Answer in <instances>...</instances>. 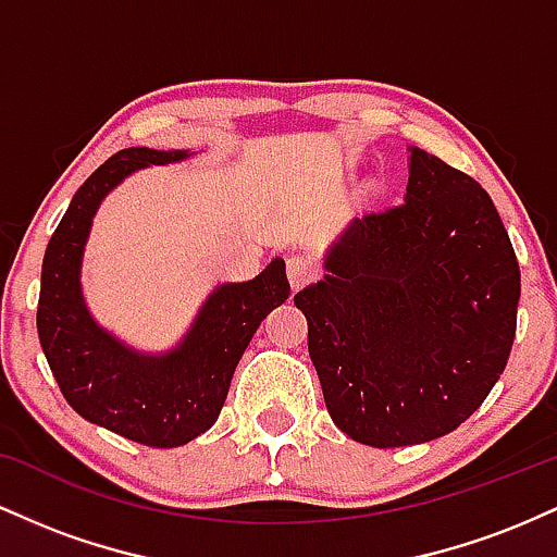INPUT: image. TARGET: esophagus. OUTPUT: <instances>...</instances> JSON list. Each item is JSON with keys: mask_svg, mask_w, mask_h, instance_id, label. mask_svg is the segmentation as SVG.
<instances>
[{"mask_svg": "<svg viewBox=\"0 0 557 557\" xmlns=\"http://www.w3.org/2000/svg\"><path fill=\"white\" fill-rule=\"evenodd\" d=\"M285 267H287V280H290V285L296 287V290L309 283L317 272L314 264H311V259H306L304 253H290L285 261Z\"/></svg>", "mask_w": 557, "mask_h": 557, "instance_id": "obj_1", "label": "esophagus"}]
</instances>
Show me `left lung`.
<instances>
[{"label": "left lung", "mask_w": 557, "mask_h": 557, "mask_svg": "<svg viewBox=\"0 0 557 557\" xmlns=\"http://www.w3.org/2000/svg\"><path fill=\"white\" fill-rule=\"evenodd\" d=\"M293 296L332 421L372 447L461 426L500 380L521 272L487 190L411 149L406 201L363 214Z\"/></svg>", "instance_id": "obj_1"}]
</instances>
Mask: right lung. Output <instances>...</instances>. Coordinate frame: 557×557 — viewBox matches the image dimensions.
<instances>
[{"label": "right lung", "instance_id": "obj_1", "mask_svg": "<svg viewBox=\"0 0 557 557\" xmlns=\"http://www.w3.org/2000/svg\"><path fill=\"white\" fill-rule=\"evenodd\" d=\"M185 157L136 146L107 159L57 225L38 293V341L65 400L83 419L149 447L185 445L214 424L253 332L290 296L283 259L248 283L220 285L168 356L136 354L94 322L81 296V257L101 198L131 172Z\"/></svg>", "mask_w": 557, "mask_h": 557}]
</instances>
